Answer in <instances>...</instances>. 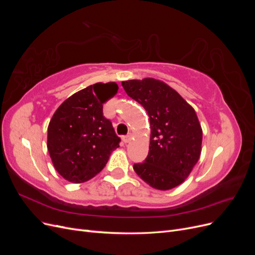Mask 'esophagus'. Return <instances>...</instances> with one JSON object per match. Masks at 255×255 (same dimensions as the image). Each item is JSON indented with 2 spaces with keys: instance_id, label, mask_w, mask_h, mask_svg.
I'll return each mask as SVG.
<instances>
[{
  "instance_id": "esophagus-1",
  "label": "esophagus",
  "mask_w": 255,
  "mask_h": 255,
  "mask_svg": "<svg viewBox=\"0 0 255 255\" xmlns=\"http://www.w3.org/2000/svg\"><path fill=\"white\" fill-rule=\"evenodd\" d=\"M130 140V135H125L122 136V141L125 143H128Z\"/></svg>"
}]
</instances>
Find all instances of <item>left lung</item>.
<instances>
[{
    "label": "left lung",
    "instance_id": "left-lung-1",
    "mask_svg": "<svg viewBox=\"0 0 255 255\" xmlns=\"http://www.w3.org/2000/svg\"><path fill=\"white\" fill-rule=\"evenodd\" d=\"M127 95L150 118L148 156L133 168L151 187L168 190L189 175L201 153L202 129L195 110L167 84L154 80L122 82Z\"/></svg>",
    "mask_w": 255,
    "mask_h": 255
}]
</instances>
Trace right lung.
I'll use <instances>...</instances> for the list:
<instances>
[{"instance_id": "right-lung-1", "label": "right lung", "mask_w": 255, "mask_h": 255, "mask_svg": "<svg viewBox=\"0 0 255 255\" xmlns=\"http://www.w3.org/2000/svg\"><path fill=\"white\" fill-rule=\"evenodd\" d=\"M118 91L116 83H97L75 92L61 104L48 128V150L56 171L72 183L96 176L121 141L103 103Z\"/></svg>"}]
</instances>
